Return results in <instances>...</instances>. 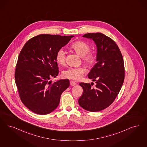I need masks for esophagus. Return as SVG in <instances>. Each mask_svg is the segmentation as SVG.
Returning <instances> with one entry per match:
<instances>
[{"instance_id":"esophagus-1","label":"esophagus","mask_w":147,"mask_h":147,"mask_svg":"<svg viewBox=\"0 0 147 147\" xmlns=\"http://www.w3.org/2000/svg\"><path fill=\"white\" fill-rule=\"evenodd\" d=\"M70 85H71V86H74L76 85V84L74 81H70Z\"/></svg>"}]
</instances>
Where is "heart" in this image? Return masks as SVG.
Returning a JSON list of instances; mask_svg holds the SVG:
<instances>
[{"label":"heart","instance_id":"1","mask_svg":"<svg viewBox=\"0 0 147 147\" xmlns=\"http://www.w3.org/2000/svg\"><path fill=\"white\" fill-rule=\"evenodd\" d=\"M71 48L79 56L83 59V61L88 66H92L95 61L94 55L89 52L90 47L89 45L84 41L78 40L71 45ZM56 60L60 65H63L66 61V52L64 49H61L57 52L56 55ZM85 69L84 68H73L70 67L62 72V76L65 78L79 80L81 78Z\"/></svg>","mask_w":147,"mask_h":147}]
</instances>
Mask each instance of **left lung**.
Instances as JSON below:
<instances>
[{
	"label": "left lung",
	"instance_id": "left-lung-1",
	"mask_svg": "<svg viewBox=\"0 0 147 147\" xmlns=\"http://www.w3.org/2000/svg\"><path fill=\"white\" fill-rule=\"evenodd\" d=\"M92 39L97 48L96 64L88 74L96 81L94 88L90 84L80 82L83 93L79 99L80 106L87 111L98 112L109 107L116 99L124 79V65L121 52L111 38L101 33H88L82 36Z\"/></svg>",
	"mask_w": 147,
	"mask_h": 147
}]
</instances>
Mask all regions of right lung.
I'll return each instance as SVG.
<instances>
[{
	"mask_svg": "<svg viewBox=\"0 0 147 147\" xmlns=\"http://www.w3.org/2000/svg\"><path fill=\"white\" fill-rule=\"evenodd\" d=\"M74 36L42 34L26 42L18 56L15 78L22 102L31 111L47 115L59 105L68 79L50 80L59 74L57 52Z\"/></svg>",
	"mask_w": 147,
	"mask_h": 147,
	"instance_id": "1",
	"label": "right lung"
}]
</instances>
